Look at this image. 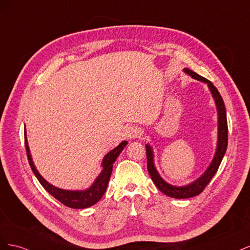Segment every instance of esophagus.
<instances>
[{"label": "esophagus", "instance_id": "obj_1", "mask_svg": "<svg viewBox=\"0 0 250 250\" xmlns=\"http://www.w3.org/2000/svg\"><path fill=\"white\" fill-rule=\"evenodd\" d=\"M140 134H141V130H140V128L137 126H129V127H127L125 130V137L128 140L137 139L140 137Z\"/></svg>", "mask_w": 250, "mask_h": 250}]
</instances>
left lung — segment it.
<instances>
[{
  "mask_svg": "<svg viewBox=\"0 0 250 250\" xmlns=\"http://www.w3.org/2000/svg\"><path fill=\"white\" fill-rule=\"evenodd\" d=\"M184 72L188 75H190L192 78L196 80L207 83L210 90L211 96H213L215 100L217 111H218V142H217V149H216L214 158L211 160V163L209 164L208 168L206 170V172H204L198 179H196L195 181H193V183L183 187L169 185L161 177V175L156 171L155 166H154V161H153L154 156H153L152 147L147 144L146 145L147 168H148V172L150 174L151 179L153 180V183L155 184V186L161 192H163L165 195L169 196V197L177 198V199H186V198L194 197V196L199 195L204 188H206V187L208 185L211 178L214 177L216 172L218 171L219 166H220L222 162V158L226 152V148H228V140H229L226 110H225V105L220 93L218 92V89L214 86V84L210 81L201 77L200 75L196 74L190 69H188V67H185Z\"/></svg>",
  "mask_w": 250,
  "mask_h": 250,
  "instance_id": "8db88e82",
  "label": "left lung"
}]
</instances>
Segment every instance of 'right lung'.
<instances>
[{"instance_id": "1", "label": "right lung", "mask_w": 250, "mask_h": 250, "mask_svg": "<svg viewBox=\"0 0 250 250\" xmlns=\"http://www.w3.org/2000/svg\"><path fill=\"white\" fill-rule=\"evenodd\" d=\"M126 145H127V141H123L119 146L109 151V152L104 156L102 161L103 169L101 173L99 174V176L96 178L95 183L88 188H86V190H83V191L62 190V188H59L57 187H54L51 184H49L46 179L42 178V176L39 173V171L36 170L32 161L31 154H30V149L28 146L26 129H25V146L27 151V156H28L29 165L30 167H31L34 175L36 176L37 179H39L41 185L46 188V191H48V193H50L53 197L56 198L62 204H64L65 207L72 208H86L88 207L94 206L95 203H97L102 198V196L104 195L105 191H106L107 188L108 181L112 172V165L116 162L117 157L120 155L121 152H122Z\"/></svg>"}]
</instances>
